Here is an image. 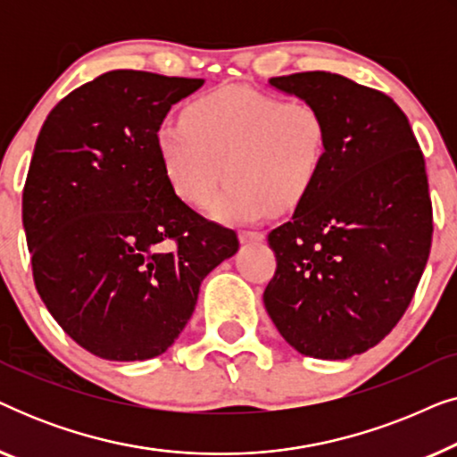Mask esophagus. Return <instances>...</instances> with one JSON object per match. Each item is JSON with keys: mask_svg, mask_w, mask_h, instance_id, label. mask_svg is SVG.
<instances>
[{"mask_svg": "<svg viewBox=\"0 0 457 457\" xmlns=\"http://www.w3.org/2000/svg\"><path fill=\"white\" fill-rule=\"evenodd\" d=\"M239 239L241 243H258L264 239V233L262 230H241Z\"/></svg>", "mask_w": 457, "mask_h": 457, "instance_id": "esophagus-1", "label": "esophagus"}]
</instances>
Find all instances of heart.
<instances>
[{
	"label": "heart",
	"mask_w": 457,
	"mask_h": 457,
	"mask_svg": "<svg viewBox=\"0 0 457 457\" xmlns=\"http://www.w3.org/2000/svg\"><path fill=\"white\" fill-rule=\"evenodd\" d=\"M155 143L185 204H208L224 170L228 180L210 214L253 222L272 205L289 210L308 197L327 166L330 130L316 104L227 85L191 102L183 118L162 122Z\"/></svg>",
	"instance_id": "b5f03b06"
}]
</instances>
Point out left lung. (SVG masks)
Segmentation results:
<instances>
[{
  "label": "left lung",
  "mask_w": 457,
  "mask_h": 457,
  "mask_svg": "<svg viewBox=\"0 0 457 457\" xmlns=\"http://www.w3.org/2000/svg\"><path fill=\"white\" fill-rule=\"evenodd\" d=\"M270 85L322 110L330 145L314 189L268 235L264 305L299 353L345 360L391 333L420 283L433 241L424 155L383 91L322 71Z\"/></svg>",
  "instance_id": "8db88e82"
}]
</instances>
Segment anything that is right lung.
I'll use <instances>...</instances> for the list:
<instances>
[{
	"label": "right lung",
	"instance_id": "add662e5",
	"mask_svg": "<svg viewBox=\"0 0 457 457\" xmlns=\"http://www.w3.org/2000/svg\"><path fill=\"white\" fill-rule=\"evenodd\" d=\"M204 79L112 71L49 112L22 191L39 295L64 333L114 361L164 353L208 272L239 249L168 183L155 135Z\"/></svg>",
	"mask_w": 457,
	"mask_h": 457
}]
</instances>
